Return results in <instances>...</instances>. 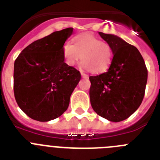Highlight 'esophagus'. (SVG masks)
<instances>
[{
  "instance_id": "1",
  "label": "esophagus",
  "mask_w": 160,
  "mask_h": 160,
  "mask_svg": "<svg viewBox=\"0 0 160 160\" xmlns=\"http://www.w3.org/2000/svg\"><path fill=\"white\" fill-rule=\"evenodd\" d=\"M81 76L83 78H88V75H86L85 73H83V72H81Z\"/></svg>"
}]
</instances>
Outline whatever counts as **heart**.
Instances as JSON below:
<instances>
[{"mask_svg": "<svg viewBox=\"0 0 160 160\" xmlns=\"http://www.w3.org/2000/svg\"><path fill=\"white\" fill-rule=\"evenodd\" d=\"M63 56L68 65H75L81 57L83 68L92 73H101L110 66L113 50L106 41H101L92 34L83 33L74 37L73 44H64Z\"/></svg>", "mask_w": 160, "mask_h": 160, "instance_id": "1", "label": "heart"}]
</instances>
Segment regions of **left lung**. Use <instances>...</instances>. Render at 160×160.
I'll return each mask as SVG.
<instances>
[{"mask_svg": "<svg viewBox=\"0 0 160 160\" xmlns=\"http://www.w3.org/2000/svg\"><path fill=\"white\" fill-rule=\"evenodd\" d=\"M112 46L113 58L106 72L90 77V101L93 110L112 122L128 119L143 101L148 69L139 50L121 38L99 32Z\"/></svg>", "mask_w": 160, "mask_h": 160, "instance_id": "obj_1", "label": "left lung"}]
</instances>
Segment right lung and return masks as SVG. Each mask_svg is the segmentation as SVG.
<instances>
[{
	"mask_svg": "<svg viewBox=\"0 0 160 160\" xmlns=\"http://www.w3.org/2000/svg\"><path fill=\"white\" fill-rule=\"evenodd\" d=\"M72 28L54 32L22 50L14 63L16 101L28 116L41 122L59 117L68 108L70 96L81 78L64 62L63 46Z\"/></svg>",
	"mask_w": 160,
	"mask_h": 160,
	"instance_id": "right-lung-1",
	"label": "right lung"
}]
</instances>
